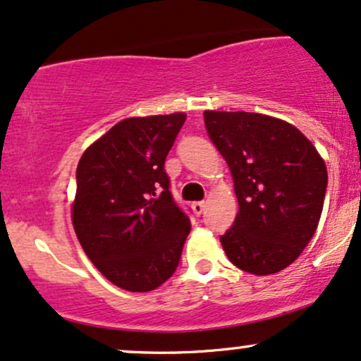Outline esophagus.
Wrapping results in <instances>:
<instances>
[{
  "instance_id": "esophagus-1",
  "label": "esophagus",
  "mask_w": 361,
  "mask_h": 361,
  "mask_svg": "<svg viewBox=\"0 0 361 361\" xmlns=\"http://www.w3.org/2000/svg\"><path fill=\"white\" fill-rule=\"evenodd\" d=\"M190 207H192L194 213L199 216V214H202V211H204L206 202L204 201H196V202H192V204H190Z\"/></svg>"
}]
</instances>
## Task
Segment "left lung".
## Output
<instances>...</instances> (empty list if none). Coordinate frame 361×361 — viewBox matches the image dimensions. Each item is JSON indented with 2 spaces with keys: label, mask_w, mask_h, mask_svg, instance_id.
I'll list each match as a JSON object with an SVG mask.
<instances>
[{
  "label": "left lung",
  "mask_w": 361,
  "mask_h": 361,
  "mask_svg": "<svg viewBox=\"0 0 361 361\" xmlns=\"http://www.w3.org/2000/svg\"><path fill=\"white\" fill-rule=\"evenodd\" d=\"M211 142L230 167L238 214L221 236L233 265L253 275L289 267L314 235L328 171L290 123L247 111H204Z\"/></svg>",
  "instance_id": "left-lung-1"
}]
</instances>
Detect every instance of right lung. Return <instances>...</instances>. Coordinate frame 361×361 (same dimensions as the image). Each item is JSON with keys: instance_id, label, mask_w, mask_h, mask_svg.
Wrapping results in <instances>:
<instances>
[{"instance_id": "obj_1", "label": "right lung", "mask_w": 361, "mask_h": 361, "mask_svg": "<svg viewBox=\"0 0 361 361\" xmlns=\"http://www.w3.org/2000/svg\"><path fill=\"white\" fill-rule=\"evenodd\" d=\"M184 113L126 118L78 164L72 224L96 269L120 289L148 292L171 279L190 231L173 201L165 157Z\"/></svg>"}]
</instances>
